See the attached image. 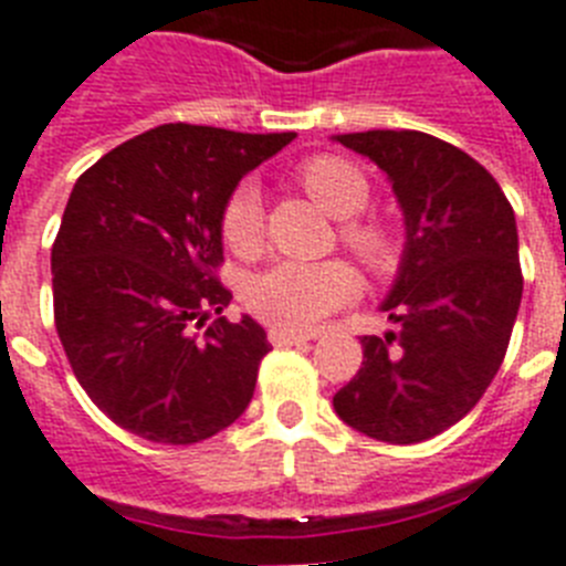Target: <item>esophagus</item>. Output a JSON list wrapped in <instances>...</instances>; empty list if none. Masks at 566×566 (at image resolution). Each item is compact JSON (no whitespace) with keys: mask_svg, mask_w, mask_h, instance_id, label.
Segmentation results:
<instances>
[{"mask_svg":"<svg viewBox=\"0 0 566 566\" xmlns=\"http://www.w3.org/2000/svg\"><path fill=\"white\" fill-rule=\"evenodd\" d=\"M313 339L311 334H296V331H284V327H273L270 331V342H273L275 348H291V345H298V342Z\"/></svg>","mask_w":566,"mask_h":566,"instance_id":"obj_1","label":"esophagus"}]
</instances>
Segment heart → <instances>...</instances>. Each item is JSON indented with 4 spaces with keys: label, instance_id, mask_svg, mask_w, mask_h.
Listing matches in <instances>:
<instances>
[{
    "label": "heart",
    "instance_id": "obj_1",
    "mask_svg": "<svg viewBox=\"0 0 566 566\" xmlns=\"http://www.w3.org/2000/svg\"><path fill=\"white\" fill-rule=\"evenodd\" d=\"M298 180L313 201L319 203L327 216L348 221L365 210L371 198L368 180L348 160L334 155H319L302 164ZM264 216L261 198L253 184H241L227 198L221 212V232L230 250L239 255H253L261 244ZM342 239L371 270H388L394 261V244L386 232L374 224L342 227ZM356 293V275L342 261H282L259 273L247 287V305L259 319L270 322L284 331H311L325 316L342 307Z\"/></svg>",
    "mask_w": 566,
    "mask_h": 566
}]
</instances>
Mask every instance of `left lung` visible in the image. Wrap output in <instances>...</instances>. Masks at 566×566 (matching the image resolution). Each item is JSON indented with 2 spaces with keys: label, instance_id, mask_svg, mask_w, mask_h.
Listing matches in <instances>:
<instances>
[{
  "label": "left lung",
  "instance_id": "left-lung-1",
  "mask_svg": "<svg viewBox=\"0 0 566 566\" xmlns=\"http://www.w3.org/2000/svg\"><path fill=\"white\" fill-rule=\"evenodd\" d=\"M336 144L386 172L406 244L379 311L397 331L363 336V368L334 394L350 429L422 443L472 411L510 345L524 279L515 212L467 151L426 132L371 129Z\"/></svg>",
  "mask_w": 566,
  "mask_h": 566
}]
</instances>
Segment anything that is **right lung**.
I'll return each instance as SVG.
<instances>
[{
    "mask_svg": "<svg viewBox=\"0 0 566 566\" xmlns=\"http://www.w3.org/2000/svg\"><path fill=\"white\" fill-rule=\"evenodd\" d=\"M166 123L77 178L51 250L54 319L74 377L103 415L151 443L189 446L244 415L268 334L212 319L232 293L221 212L239 180L293 140Z\"/></svg>",
    "mask_w": 566,
    "mask_h": 566,
    "instance_id": "add662e5",
    "label": "right lung"
}]
</instances>
